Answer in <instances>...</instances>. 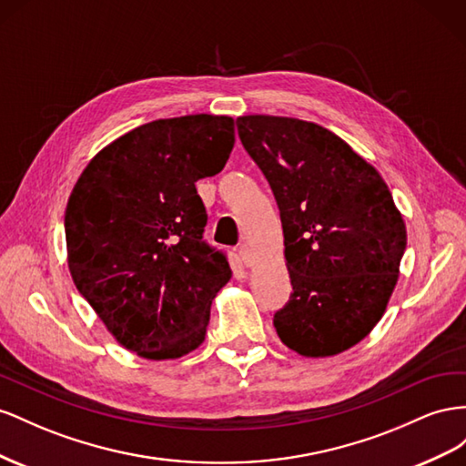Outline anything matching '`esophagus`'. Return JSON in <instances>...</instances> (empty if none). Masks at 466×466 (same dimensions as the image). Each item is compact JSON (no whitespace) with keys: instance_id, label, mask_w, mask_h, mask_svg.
<instances>
[{"instance_id":"1","label":"esophagus","mask_w":466,"mask_h":466,"mask_svg":"<svg viewBox=\"0 0 466 466\" xmlns=\"http://www.w3.org/2000/svg\"><path fill=\"white\" fill-rule=\"evenodd\" d=\"M238 259H240L246 268H249V265L254 263V254H251V249L248 246H240L238 248Z\"/></svg>"}]
</instances>
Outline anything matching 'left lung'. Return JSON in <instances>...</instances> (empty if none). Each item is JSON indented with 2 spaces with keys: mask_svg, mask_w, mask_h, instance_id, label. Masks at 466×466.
<instances>
[{
  "mask_svg": "<svg viewBox=\"0 0 466 466\" xmlns=\"http://www.w3.org/2000/svg\"><path fill=\"white\" fill-rule=\"evenodd\" d=\"M281 212L292 292L277 336L331 357L369 336L400 273L406 224L379 171L334 132L290 116L236 118Z\"/></svg>",
  "mask_w": 466,
  "mask_h": 466,
  "instance_id": "1",
  "label": "left lung"
}]
</instances>
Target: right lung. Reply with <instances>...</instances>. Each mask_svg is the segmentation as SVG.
Listing matches in <instances>:
<instances>
[{
	"label": "right lung",
	"mask_w": 466,
	"mask_h": 466,
	"mask_svg": "<svg viewBox=\"0 0 466 466\" xmlns=\"http://www.w3.org/2000/svg\"><path fill=\"white\" fill-rule=\"evenodd\" d=\"M232 148V116L159 118L105 146L74 185L64 217L74 285L144 359L197 350L230 281L224 254L203 240L195 183L222 171Z\"/></svg>",
	"instance_id": "obj_1"
}]
</instances>
